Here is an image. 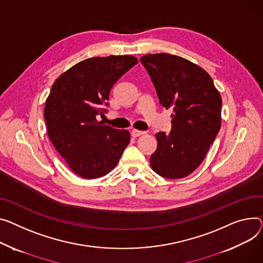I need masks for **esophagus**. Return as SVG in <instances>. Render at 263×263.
I'll return each instance as SVG.
<instances>
[{"label": "esophagus", "mask_w": 263, "mask_h": 263, "mask_svg": "<svg viewBox=\"0 0 263 263\" xmlns=\"http://www.w3.org/2000/svg\"><path fill=\"white\" fill-rule=\"evenodd\" d=\"M146 132H144V131H139V130H136V129H133L132 131H131V135L133 136V137H138V136H141V135H143V134H145Z\"/></svg>", "instance_id": "obj_1"}]
</instances>
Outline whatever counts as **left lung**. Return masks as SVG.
<instances>
[{
	"mask_svg": "<svg viewBox=\"0 0 263 263\" xmlns=\"http://www.w3.org/2000/svg\"><path fill=\"white\" fill-rule=\"evenodd\" d=\"M141 62L162 106L172 109L171 131L155 134L151 168L163 178H185L201 165L221 128V95L205 69L185 58L162 52Z\"/></svg>",
	"mask_w": 263,
	"mask_h": 263,
	"instance_id": "obj_1",
	"label": "left lung"
}]
</instances>
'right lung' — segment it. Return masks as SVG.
<instances>
[{
	"label": "right lung",
	"instance_id": "1",
	"mask_svg": "<svg viewBox=\"0 0 263 263\" xmlns=\"http://www.w3.org/2000/svg\"><path fill=\"white\" fill-rule=\"evenodd\" d=\"M138 62L131 55L82 60L62 73L44 106L47 135L77 176L96 179L115 168L130 143L128 130L97 120L115 82Z\"/></svg>",
	"mask_w": 263,
	"mask_h": 263
}]
</instances>
